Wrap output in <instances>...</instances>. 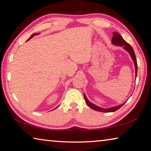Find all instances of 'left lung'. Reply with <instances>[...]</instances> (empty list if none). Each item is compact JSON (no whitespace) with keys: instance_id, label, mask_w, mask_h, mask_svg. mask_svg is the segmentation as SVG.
<instances>
[{"instance_id":"left-lung-1","label":"left lung","mask_w":151,"mask_h":151,"mask_svg":"<svg viewBox=\"0 0 151 151\" xmlns=\"http://www.w3.org/2000/svg\"><path fill=\"white\" fill-rule=\"evenodd\" d=\"M111 42H112L113 45H114L123 46V48H124L125 50H126L127 51L129 52V54L130 55L132 59V60H133V61L134 63V66H135V69H136V76H137V70H138L137 61H136L135 53H134L133 48H132L130 45L127 42H126L124 40V38H122V36L120 35L119 34H118L117 32H113V37L112 38ZM83 96H84L85 101H86V103L87 105H88L90 108L92 109L93 110L100 111V112H114V111H117V109H119V108H121L122 106L124 105V104H122V105H120L113 106V107H111L109 109L102 108V107H100V106L94 105L93 103H90V102L86 98L85 94Z\"/></svg>"}]
</instances>
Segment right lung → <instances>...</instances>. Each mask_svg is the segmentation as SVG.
Listing matches in <instances>:
<instances>
[{
	"instance_id": "add662e5",
	"label": "right lung",
	"mask_w": 151,
	"mask_h": 151,
	"mask_svg": "<svg viewBox=\"0 0 151 151\" xmlns=\"http://www.w3.org/2000/svg\"><path fill=\"white\" fill-rule=\"evenodd\" d=\"M38 34H39L38 33H34V34H32V35L31 36H30V38L28 39V40H30V39H31L32 38H33V37L34 36H36V35H38ZM55 109H57V107L56 108H55Z\"/></svg>"
}]
</instances>
